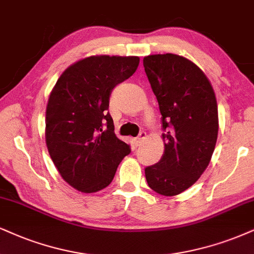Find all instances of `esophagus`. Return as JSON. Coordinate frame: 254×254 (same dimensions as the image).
I'll return each mask as SVG.
<instances>
[{
  "label": "esophagus",
  "mask_w": 254,
  "mask_h": 254,
  "mask_svg": "<svg viewBox=\"0 0 254 254\" xmlns=\"http://www.w3.org/2000/svg\"><path fill=\"white\" fill-rule=\"evenodd\" d=\"M145 139H146V133L145 132H141V133L139 134V135H137V137L135 139L136 140V143H137V145H139V143H141Z\"/></svg>",
  "instance_id": "esophagus-1"
}]
</instances>
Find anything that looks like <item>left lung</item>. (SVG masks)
<instances>
[{
    "instance_id": "obj_1",
    "label": "left lung",
    "mask_w": 254,
    "mask_h": 254,
    "mask_svg": "<svg viewBox=\"0 0 254 254\" xmlns=\"http://www.w3.org/2000/svg\"><path fill=\"white\" fill-rule=\"evenodd\" d=\"M143 67L162 115L165 151L145 168L154 192L173 196L190 189L207 168L217 143L218 105L205 73L175 54L143 58Z\"/></svg>"
}]
</instances>
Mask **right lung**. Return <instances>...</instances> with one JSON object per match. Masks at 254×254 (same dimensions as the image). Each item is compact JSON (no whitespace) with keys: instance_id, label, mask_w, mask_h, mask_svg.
Returning a JSON list of instances; mask_svg holds the SVG:
<instances>
[{"instance_id":"right-lung-1","label":"right lung","mask_w":254,"mask_h":254,"mask_svg":"<svg viewBox=\"0 0 254 254\" xmlns=\"http://www.w3.org/2000/svg\"><path fill=\"white\" fill-rule=\"evenodd\" d=\"M137 56L96 55L69 65L53 88L46 109V143L65 183L94 193L112 183L130 153L115 135L109 96L135 73Z\"/></svg>"}]
</instances>
